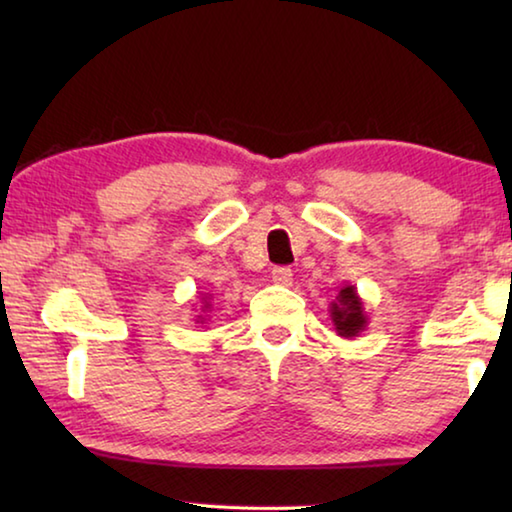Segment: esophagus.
Returning a JSON list of instances; mask_svg holds the SVG:
<instances>
[{
	"label": "esophagus",
	"instance_id": "1",
	"mask_svg": "<svg viewBox=\"0 0 512 512\" xmlns=\"http://www.w3.org/2000/svg\"><path fill=\"white\" fill-rule=\"evenodd\" d=\"M271 277L275 284H280V287H291V282H293V273L287 266H275L271 271Z\"/></svg>",
	"mask_w": 512,
	"mask_h": 512
}]
</instances>
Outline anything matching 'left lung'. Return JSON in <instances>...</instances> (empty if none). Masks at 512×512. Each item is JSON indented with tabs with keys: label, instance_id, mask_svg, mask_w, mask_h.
Returning <instances> with one entry per match:
<instances>
[{
	"label": "left lung",
	"instance_id": "1",
	"mask_svg": "<svg viewBox=\"0 0 512 512\" xmlns=\"http://www.w3.org/2000/svg\"><path fill=\"white\" fill-rule=\"evenodd\" d=\"M329 318H332L336 334L343 336V339H354L368 327V314L363 309V300L354 284L341 287L339 296L329 305Z\"/></svg>",
	"mask_w": 512,
	"mask_h": 512
}]
</instances>
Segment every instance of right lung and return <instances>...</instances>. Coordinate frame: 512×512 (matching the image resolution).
<instances>
[{"label":"right lung","mask_w":512,"mask_h":512,"mask_svg":"<svg viewBox=\"0 0 512 512\" xmlns=\"http://www.w3.org/2000/svg\"><path fill=\"white\" fill-rule=\"evenodd\" d=\"M210 309H212V305H210V296H203V298H201V311L205 314V311H210ZM203 314H201V316H196V323H205L207 318H205Z\"/></svg>","instance_id":"1"}]
</instances>
